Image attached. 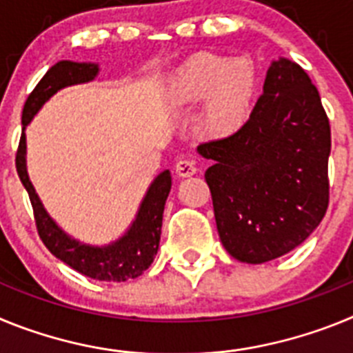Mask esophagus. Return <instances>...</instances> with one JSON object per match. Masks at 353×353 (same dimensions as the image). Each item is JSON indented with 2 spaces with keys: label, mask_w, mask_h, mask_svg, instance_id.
Instances as JSON below:
<instances>
[{
  "label": "esophagus",
  "mask_w": 353,
  "mask_h": 353,
  "mask_svg": "<svg viewBox=\"0 0 353 353\" xmlns=\"http://www.w3.org/2000/svg\"><path fill=\"white\" fill-rule=\"evenodd\" d=\"M174 170H176V174H179V176L185 179V176H192V174L198 171V168H196V162L191 161V159H180V161L176 162Z\"/></svg>",
  "instance_id": "1"
}]
</instances>
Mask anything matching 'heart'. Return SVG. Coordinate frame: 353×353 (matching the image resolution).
I'll return each instance as SVG.
<instances>
[{
	"instance_id": "obj_1",
	"label": "heart",
	"mask_w": 353,
	"mask_h": 353,
	"mask_svg": "<svg viewBox=\"0 0 353 353\" xmlns=\"http://www.w3.org/2000/svg\"><path fill=\"white\" fill-rule=\"evenodd\" d=\"M256 95V74L248 61L201 54L187 61L171 81V102L179 108L205 101L201 129L215 139L244 127Z\"/></svg>"
}]
</instances>
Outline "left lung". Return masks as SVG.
<instances>
[{
	"label": "left lung",
	"mask_w": 353,
	"mask_h": 353,
	"mask_svg": "<svg viewBox=\"0 0 353 353\" xmlns=\"http://www.w3.org/2000/svg\"><path fill=\"white\" fill-rule=\"evenodd\" d=\"M224 249L265 263L301 245L329 207L330 125L318 90L293 61L270 65L263 93L233 136L198 146Z\"/></svg>",
	"instance_id": "1"
}]
</instances>
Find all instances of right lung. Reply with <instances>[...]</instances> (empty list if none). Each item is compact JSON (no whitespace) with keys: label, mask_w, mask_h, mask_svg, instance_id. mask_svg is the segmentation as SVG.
Masks as SVG:
<instances>
[{"label":"right lung","mask_w":353,"mask_h":353,"mask_svg":"<svg viewBox=\"0 0 353 353\" xmlns=\"http://www.w3.org/2000/svg\"><path fill=\"white\" fill-rule=\"evenodd\" d=\"M97 72H99L97 65L74 63V61H58L54 67L49 68L46 76L39 81L35 90L28 95L23 109V130L49 97L68 84L86 83L93 79ZM24 152H26V138L23 132L19 139L17 154H15V168H17L19 179L26 187L28 196H30L37 232L43 245L58 260L97 281L123 283L141 276L157 254L162 212H164V203L171 189L170 171H164L154 180L146 192V198L143 199L138 217L123 239L108 248H90V245H81L76 240L68 239L46 214L42 203L39 201V196L35 194V189L28 179Z\"/></svg>","instance_id":"1"}]
</instances>
